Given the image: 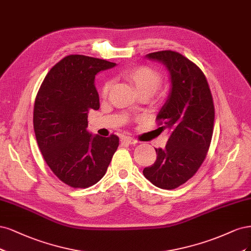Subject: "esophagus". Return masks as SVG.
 <instances>
[{
	"label": "esophagus",
	"mask_w": 251,
	"mask_h": 251,
	"mask_svg": "<svg viewBox=\"0 0 251 251\" xmlns=\"http://www.w3.org/2000/svg\"><path fill=\"white\" fill-rule=\"evenodd\" d=\"M122 142H123V143H126V144H130V145H134V144H137V143H139V141H136V140L132 139V137H128V136L123 137V139H122Z\"/></svg>",
	"instance_id": "esophagus-1"
}]
</instances>
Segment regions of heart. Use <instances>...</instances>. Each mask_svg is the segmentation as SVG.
<instances>
[{"label":"heart","instance_id":"heart-1","mask_svg":"<svg viewBox=\"0 0 251 251\" xmlns=\"http://www.w3.org/2000/svg\"><path fill=\"white\" fill-rule=\"evenodd\" d=\"M122 77L132 84L140 95H153L156 92L161 81L159 73L149 67H135L128 69L122 73ZM110 87L111 82L105 81L101 88V95L106 97Z\"/></svg>","mask_w":251,"mask_h":251}]
</instances>
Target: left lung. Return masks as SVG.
Listing matches in <instances>:
<instances>
[{"mask_svg": "<svg viewBox=\"0 0 251 251\" xmlns=\"http://www.w3.org/2000/svg\"><path fill=\"white\" fill-rule=\"evenodd\" d=\"M163 63L169 73L170 91L156 116L161 132L168 130L165 148L155 149L156 160L143 170L155 187L173 190L197 172L212 141L215 110L205 76L195 63L174 51L146 55Z\"/></svg>", "mask_w": 251, "mask_h": 251, "instance_id": "left-lung-1", "label": "left lung"}]
</instances>
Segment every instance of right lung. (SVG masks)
<instances>
[{"instance_id":"right-lung-1","label":"right lung","mask_w":251,"mask_h":251,"mask_svg":"<svg viewBox=\"0 0 251 251\" xmlns=\"http://www.w3.org/2000/svg\"><path fill=\"white\" fill-rule=\"evenodd\" d=\"M115 62L84 55L64 57L48 73L34 103L33 126L40 152L58 178L73 188H88L107 171L119 137L87 130L91 109L100 107L95 77Z\"/></svg>"}]
</instances>
